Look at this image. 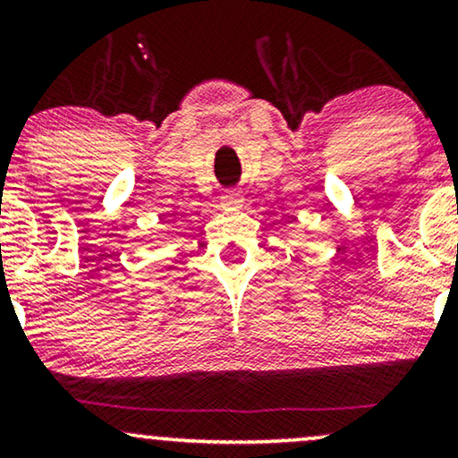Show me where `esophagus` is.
I'll return each instance as SVG.
<instances>
[{
  "label": "esophagus",
  "mask_w": 458,
  "mask_h": 458,
  "mask_svg": "<svg viewBox=\"0 0 458 458\" xmlns=\"http://www.w3.org/2000/svg\"><path fill=\"white\" fill-rule=\"evenodd\" d=\"M243 204V196L236 189H228L222 196V207L225 208H239Z\"/></svg>",
  "instance_id": "esophagus-1"
}]
</instances>
